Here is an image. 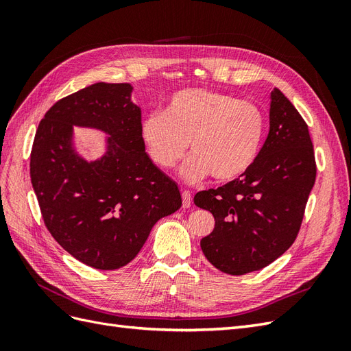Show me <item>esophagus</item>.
I'll return each mask as SVG.
<instances>
[{"instance_id":"1","label":"esophagus","mask_w":351,"mask_h":351,"mask_svg":"<svg viewBox=\"0 0 351 351\" xmlns=\"http://www.w3.org/2000/svg\"><path fill=\"white\" fill-rule=\"evenodd\" d=\"M182 199H183V208H189L192 205V195H190V192H187V190H184L182 193Z\"/></svg>"}]
</instances>
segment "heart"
<instances>
[{"mask_svg": "<svg viewBox=\"0 0 351 351\" xmlns=\"http://www.w3.org/2000/svg\"><path fill=\"white\" fill-rule=\"evenodd\" d=\"M265 129L267 117L254 102L193 88L173 93L164 112L147 115L141 137L149 158L165 169L186 155L190 142L193 155L180 169L189 183L209 174L231 182L258 159Z\"/></svg>", "mask_w": 351, "mask_h": 351, "instance_id": "obj_1", "label": "heart"}]
</instances>
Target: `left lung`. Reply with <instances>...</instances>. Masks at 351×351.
Returning a JSON list of instances; mask_svg holds the SVG:
<instances>
[{"label":"left lung","mask_w":351,"mask_h":351,"mask_svg":"<svg viewBox=\"0 0 351 351\" xmlns=\"http://www.w3.org/2000/svg\"><path fill=\"white\" fill-rule=\"evenodd\" d=\"M316 178L307 124L275 88L269 133L246 173L195 196V205L215 218L200 249L214 267L244 275L268 267L294 243Z\"/></svg>","instance_id":"left-lung-1"}]
</instances>
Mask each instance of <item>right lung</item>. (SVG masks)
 Listing matches in <instances>:
<instances>
[{
    "label": "right lung",
    "instance_id": "add662e5",
    "mask_svg": "<svg viewBox=\"0 0 351 351\" xmlns=\"http://www.w3.org/2000/svg\"><path fill=\"white\" fill-rule=\"evenodd\" d=\"M130 83H95L60 99L39 123L30 180L51 236L73 258L112 271L132 262L156 222L182 206L176 182L145 152L142 112ZM108 134L106 152L88 162L73 127Z\"/></svg>",
    "mask_w": 351,
    "mask_h": 351
}]
</instances>
